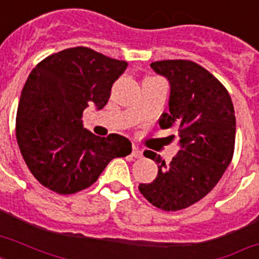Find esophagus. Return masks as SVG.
Listing matches in <instances>:
<instances>
[{
	"label": "esophagus",
	"instance_id": "1",
	"mask_svg": "<svg viewBox=\"0 0 259 259\" xmlns=\"http://www.w3.org/2000/svg\"><path fill=\"white\" fill-rule=\"evenodd\" d=\"M132 156L136 158H140L142 157V152L140 149H138L137 146H133V150H132Z\"/></svg>",
	"mask_w": 259,
	"mask_h": 259
}]
</instances>
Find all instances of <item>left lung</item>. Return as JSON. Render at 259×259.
I'll return each mask as SVG.
<instances>
[{
    "label": "left lung",
    "instance_id": "left-lung-1",
    "mask_svg": "<svg viewBox=\"0 0 259 259\" xmlns=\"http://www.w3.org/2000/svg\"><path fill=\"white\" fill-rule=\"evenodd\" d=\"M150 67L169 80V113L162 114L160 126L179 127L180 150L168 162L145 150L144 156L157 164L158 173L138 189L154 207L179 211L211 192L230 165L235 146V111L226 87L196 63L161 60Z\"/></svg>",
    "mask_w": 259,
    "mask_h": 259
}]
</instances>
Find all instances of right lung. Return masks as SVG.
Listing matches in <instances>:
<instances>
[{
    "mask_svg": "<svg viewBox=\"0 0 259 259\" xmlns=\"http://www.w3.org/2000/svg\"><path fill=\"white\" fill-rule=\"evenodd\" d=\"M126 67L123 60L75 47L32 70L18 103L16 137L30 173L46 188L60 195L79 192L93 185L113 158L132 153L126 137H98L82 123L89 105L105 107Z\"/></svg>",
    "mask_w": 259,
    "mask_h": 259,
    "instance_id": "right-lung-1",
    "label": "right lung"
}]
</instances>
